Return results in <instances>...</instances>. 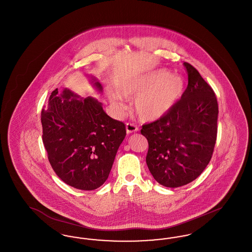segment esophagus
<instances>
[{
	"instance_id": "1",
	"label": "esophagus",
	"mask_w": 252,
	"mask_h": 252,
	"mask_svg": "<svg viewBox=\"0 0 252 252\" xmlns=\"http://www.w3.org/2000/svg\"><path fill=\"white\" fill-rule=\"evenodd\" d=\"M126 133L127 134H130V133H135V132L138 131L139 128L132 123H127L126 125Z\"/></svg>"
}]
</instances>
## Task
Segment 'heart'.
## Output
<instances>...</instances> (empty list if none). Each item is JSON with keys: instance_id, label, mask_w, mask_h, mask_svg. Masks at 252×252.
Listing matches in <instances>:
<instances>
[{"instance_id": "heart-1", "label": "heart", "mask_w": 252, "mask_h": 252, "mask_svg": "<svg viewBox=\"0 0 252 252\" xmlns=\"http://www.w3.org/2000/svg\"><path fill=\"white\" fill-rule=\"evenodd\" d=\"M184 79L165 69H158L130 79L119 88V94L126 100L134 99L133 108L140 120L154 122L164 117L184 93ZM109 100L118 113L126 105L118 94L110 93Z\"/></svg>"}]
</instances>
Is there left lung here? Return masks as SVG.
<instances>
[{"label": "left lung", "instance_id": "8db88e82", "mask_svg": "<svg viewBox=\"0 0 252 252\" xmlns=\"http://www.w3.org/2000/svg\"><path fill=\"white\" fill-rule=\"evenodd\" d=\"M183 65L188 86L180 101L164 117L141 129L148 141V169L169 188L186 185L200 176L212 158L217 135L215 92L191 64Z\"/></svg>", "mask_w": 252, "mask_h": 252}]
</instances>
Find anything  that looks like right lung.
<instances>
[{"mask_svg": "<svg viewBox=\"0 0 252 252\" xmlns=\"http://www.w3.org/2000/svg\"><path fill=\"white\" fill-rule=\"evenodd\" d=\"M90 77L102 93L96 77ZM41 125L50 164L60 180L85 191L104 184L126 134L124 123L110 118L96 98L80 97L65 88L51 94Z\"/></svg>", "mask_w": 252, "mask_h": 252, "instance_id": "1", "label": "right lung"}]
</instances>
